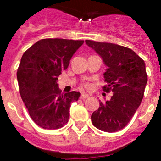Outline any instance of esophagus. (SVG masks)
Segmentation results:
<instances>
[{"instance_id": "34e87169", "label": "esophagus", "mask_w": 161, "mask_h": 161, "mask_svg": "<svg viewBox=\"0 0 161 161\" xmlns=\"http://www.w3.org/2000/svg\"><path fill=\"white\" fill-rule=\"evenodd\" d=\"M88 97H89V96H88V94H86V93H82L80 96V98H82V99H83V98H88Z\"/></svg>"}]
</instances>
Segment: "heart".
Returning <instances> with one entry per match:
<instances>
[{"mask_svg":"<svg viewBox=\"0 0 161 161\" xmlns=\"http://www.w3.org/2000/svg\"><path fill=\"white\" fill-rule=\"evenodd\" d=\"M83 87L86 89H89L91 88V84L89 83H84L83 84Z\"/></svg>","mask_w":161,"mask_h":161,"instance_id":"1","label":"heart"}]
</instances>
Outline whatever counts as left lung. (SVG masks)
I'll use <instances>...</instances> for the list:
<instances>
[{
	"instance_id": "left-lung-1",
	"label": "left lung",
	"mask_w": 161,
	"mask_h": 161,
	"mask_svg": "<svg viewBox=\"0 0 161 161\" xmlns=\"http://www.w3.org/2000/svg\"><path fill=\"white\" fill-rule=\"evenodd\" d=\"M85 42L107 66L103 91L114 93L110 100L99 103L98 110L92 114V123L102 131L116 132L128 125L141 103L148 80L145 63L125 47L91 40Z\"/></svg>"
}]
</instances>
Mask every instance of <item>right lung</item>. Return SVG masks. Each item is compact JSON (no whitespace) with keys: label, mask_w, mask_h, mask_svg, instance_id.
<instances>
[{"label":"right lung","mask_w":161,"mask_h":161,"mask_svg":"<svg viewBox=\"0 0 161 161\" xmlns=\"http://www.w3.org/2000/svg\"><path fill=\"white\" fill-rule=\"evenodd\" d=\"M83 41L42 39L26 50L17 69L21 99L31 119L46 130H58L68 123L71 103L80 93H61L58 77L68 68Z\"/></svg>","instance_id":"obj_1"}]
</instances>
